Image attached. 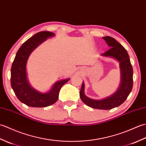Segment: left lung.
Instances as JSON below:
<instances>
[{"mask_svg":"<svg viewBox=\"0 0 146 146\" xmlns=\"http://www.w3.org/2000/svg\"><path fill=\"white\" fill-rule=\"evenodd\" d=\"M103 38L111 48L102 55L105 57L113 58L120 63L121 81L119 88L110 97L102 100H94L88 98L84 93V83L83 82L80 96L83 103L92 108L101 110H110L119 106L127 98L133 86V69L129 56L125 49L114 38L105 36Z\"/></svg>","mask_w":146,"mask_h":146,"instance_id":"left-lung-1","label":"left lung"}]
</instances>
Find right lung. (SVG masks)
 Segmentation results:
<instances>
[{
  "mask_svg": "<svg viewBox=\"0 0 146 146\" xmlns=\"http://www.w3.org/2000/svg\"><path fill=\"white\" fill-rule=\"evenodd\" d=\"M54 36L53 33L41 31L36 33L24 42L17 52L11 67V84L12 88L22 103L32 107H46L58 100L59 92L62 86L70 78L56 82L51 90L41 93L33 88L27 80L26 63L33 50L46 39Z\"/></svg>",
  "mask_w": 146,
  "mask_h": 146,
  "instance_id": "1",
  "label": "right lung"
}]
</instances>
